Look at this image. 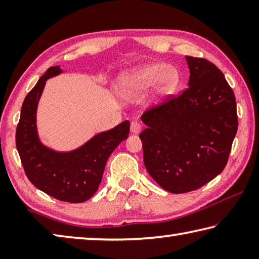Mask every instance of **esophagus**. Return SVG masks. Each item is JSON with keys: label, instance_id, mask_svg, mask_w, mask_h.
I'll return each mask as SVG.
<instances>
[{"label": "esophagus", "instance_id": "esophagus-1", "mask_svg": "<svg viewBox=\"0 0 259 259\" xmlns=\"http://www.w3.org/2000/svg\"><path fill=\"white\" fill-rule=\"evenodd\" d=\"M130 129H131V133H133L134 135H138L140 133V130H142V124H140L137 121H134V122H131Z\"/></svg>", "mask_w": 259, "mask_h": 259}]
</instances>
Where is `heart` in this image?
Returning a JSON list of instances; mask_svg holds the SVG:
<instances>
[{
    "mask_svg": "<svg viewBox=\"0 0 259 259\" xmlns=\"http://www.w3.org/2000/svg\"><path fill=\"white\" fill-rule=\"evenodd\" d=\"M181 83V74L176 68L163 63L144 65L121 75L117 82V95L122 99H133L146 93L156 84L160 95H169Z\"/></svg>",
    "mask_w": 259,
    "mask_h": 259,
    "instance_id": "obj_1",
    "label": "heart"
}]
</instances>
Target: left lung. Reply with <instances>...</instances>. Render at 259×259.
<instances>
[{
  "mask_svg": "<svg viewBox=\"0 0 259 259\" xmlns=\"http://www.w3.org/2000/svg\"><path fill=\"white\" fill-rule=\"evenodd\" d=\"M186 61L188 88L144 113L146 129L139 135L147 172L175 194L218 176L238 131L235 97L224 74L205 59L186 56Z\"/></svg>",
  "mask_w": 259,
  "mask_h": 259,
  "instance_id": "left-lung-1",
  "label": "left lung"
}]
</instances>
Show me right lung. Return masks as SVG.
<instances>
[{"mask_svg": "<svg viewBox=\"0 0 259 259\" xmlns=\"http://www.w3.org/2000/svg\"><path fill=\"white\" fill-rule=\"evenodd\" d=\"M61 73L60 66L50 67L26 96L17 125L16 146L26 176L35 187L57 200L81 203L97 192L109 155L128 138L130 122L123 121L97 134L73 151L59 152L46 146L37 133V105L47 81Z\"/></svg>", "mask_w": 259, "mask_h": 259, "instance_id": "right-lung-1", "label": "right lung"}]
</instances>
